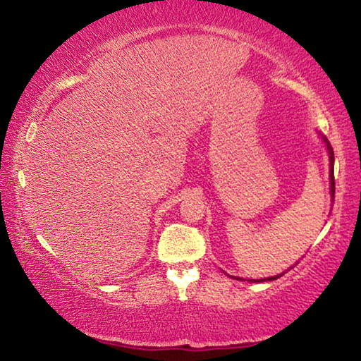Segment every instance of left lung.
I'll list each match as a JSON object with an SVG mask.
<instances>
[{
	"label": "left lung",
	"instance_id": "1",
	"mask_svg": "<svg viewBox=\"0 0 361 361\" xmlns=\"http://www.w3.org/2000/svg\"><path fill=\"white\" fill-rule=\"evenodd\" d=\"M324 142H326L327 151H329V154H331V156H329V158H331V193H332V197H334V193H336V180H334V149H332L331 143H329L326 138H324ZM275 279H279V276H271V279H269V280H275Z\"/></svg>",
	"mask_w": 361,
	"mask_h": 361
}]
</instances>
